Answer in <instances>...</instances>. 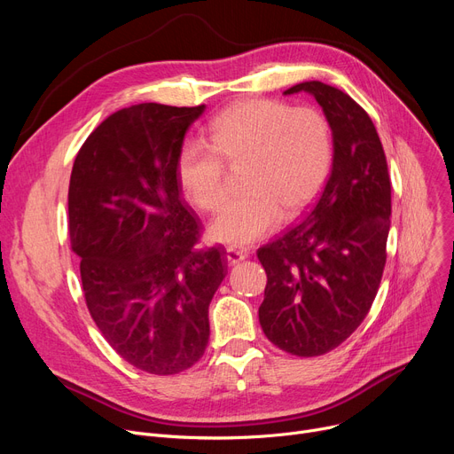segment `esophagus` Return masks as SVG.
Listing matches in <instances>:
<instances>
[{
	"label": "esophagus",
	"instance_id": "34e87169",
	"mask_svg": "<svg viewBox=\"0 0 454 454\" xmlns=\"http://www.w3.org/2000/svg\"><path fill=\"white\" fill-rule=\"evenodd\" d=\"M245 257H247V252H243V250H237V248H226L224 250V259H226L228 265L241 263Z\"/></svg>",
	"mask_w": 454,
	"mask_h": 454
}]
</instances>
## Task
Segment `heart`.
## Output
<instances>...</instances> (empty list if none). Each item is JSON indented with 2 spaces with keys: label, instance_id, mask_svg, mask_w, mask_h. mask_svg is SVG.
<instances>
[{
  "label": "heart",
  "instance_id": "obj_1",
  "mask_svg": "<svg viewBox=\"0 0 454 454\" xmlns=\"http://www.w3.org/2000/svg\"><path fill=\"white\" fill-rule=\"evenodd\" d=\"M207 147L185 141L175 173L184 199L199 211H215L224 199V165L241 167L243 195L230 200L207 228L228 247H247L270 235L281 217L293 221L309 207L329 175L333 139L315 108L272 99L239 101L206 127Z\"/></svg>",
  "mask_w": 454,
  "mask_h": 454
}]
</instances>
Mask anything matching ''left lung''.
Wrapping results in <instances>:
<instances>
[{"label": "left lung", "instance_id": "1", "mask_svg": "<svg viewBox=\"0 0 454 454\" xmlns=\"http://www.w3.org/2000/svg\"><path fill=\"white\" fill-rule=\"evenodd\" d=\"M322 106L333 136L331 175L303 223L257 250L267 272L259 324L279 349L317 356L366 318L387 263L390 176L370 115L348 93L300 82Z\"/></svg>", "mask_w": 454, "mask_h": 454}]
</instances>
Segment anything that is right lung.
Returning <instances> with one entry per match:
<instances>
[{"mask_svg":"<svg viewBox=\"0 0 454 454\" xmlns=\"http://www.w3.org/2000/svg\"><path fill=\"white\" fill-rule=\"evenodd\" d=\"M204 110H117L88 136L69 178V239L88 311L129 364L154 375L180 373L204 355L207 307L226 276L219 248L195 250L200 228L175 173Z\"/></svg>","mask_w":454,"mask_h":454,"instance_id":"1","label":"right lung"}]
</instances>
